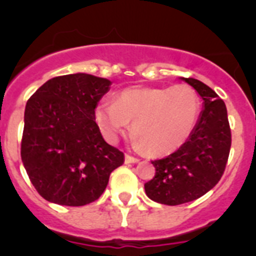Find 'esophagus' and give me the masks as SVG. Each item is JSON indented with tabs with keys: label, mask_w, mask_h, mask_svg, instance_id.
Instances as JSON below:
<instances>
[{
	"label": "esophagus",
	"mask_w": 256,
	"mask_h": 256,
	"mask_svg": "<svg viewBox=\"0 0 256 256\" xmlns=\"http://www.w3.org/2000/svg\"><path fill=\"white\" fill-rule=\"evenodd\" d=\"M124 162H126V164H132V162H138L140 160L137 159V158H133V156L130 155H126L124 156Z\"/></svg>",
	"instance_id": "1"
}]
</instances>
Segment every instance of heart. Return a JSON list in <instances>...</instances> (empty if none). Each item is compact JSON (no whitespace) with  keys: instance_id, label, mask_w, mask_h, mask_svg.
<instances>
[{"instance_id":"1","label":"heart","mask_w":256,"mask_h":256,"mask_svg":"<svg viewBox=\"0 0 256 256\" xmlns=\"http://www.w3.org/2000/svg\"><path fill=\"white\" fill-rule=\"evenodd\" d=\"M200 105V97L191 86H136L118 92L114 102L101 101L94 108V120L112 144L132 122L136 146L151 156H162L187 141L198 119Z\"/></svg>"}]
</instances>
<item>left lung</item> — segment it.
Returning a JSON list of instances; mask_svg holds the SVG:
<instances>
[{"label":"left lung","instance_id":"1","mask_svg":"<svg viewBox=\"0 0 256 256\" xmlns=\"http://www.w3.org/2000/svg\"><path fill=\"white\" fill-rule=\"evenodd\" d=\"M202 98V110L187 141L176 152L154 160L155 177L144 183L146 195L164 205H180L205 195L224 173L230 128L224 101L202 82L182 78Z\"/></svg>","mask_w":256,"mask_h":256}]
</instances>
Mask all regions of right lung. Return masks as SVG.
<instances>
[{
	"label": "right lung",
	"instance_id": "right-lung-1",
	"mask_svg": "<svg viewBox=\"0 0 256 256\" xmlns=\"http://www.w3.org/2000/svg\"><path fill=\"white\" fill-rule=\"evenodd\" d=\"M110 86L91 74H68L47 80L26 102L22 160L44 200L90 204L124 162V154L105 142L94 120L97 102Z\"/></svg>",
	"mask_w": 256,
	"mask_h": 256
}]
</instances>
